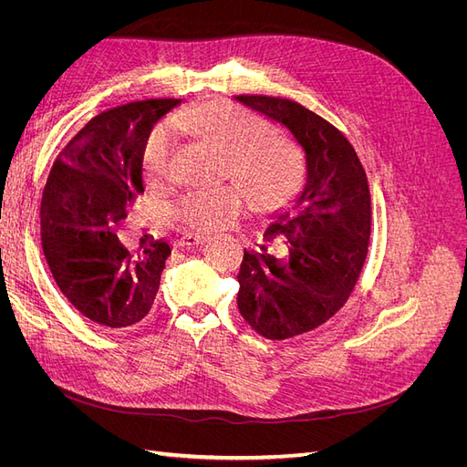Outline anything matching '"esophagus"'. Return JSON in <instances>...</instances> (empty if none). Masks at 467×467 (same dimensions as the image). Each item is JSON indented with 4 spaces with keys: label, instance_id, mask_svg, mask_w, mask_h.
Here are the masks:
<instances>
[{
    "label": "esophagus",
    "instance_id": "1",
    "mask_svg": "<svg viewBox=\"0 0 467 467\" xmlns=\"http://www.w3.org/2000/svg\"><path fill=\"white\" fill-rule=\"evenodd\" d=\"M206 235L201 234H187L179 239V247H194V245H202L206 244Z\"/></svg>",
    "mask_w": 467,
    "mask_h": 467
}]
</instances>
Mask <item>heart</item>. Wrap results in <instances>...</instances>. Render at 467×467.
Returning <instances> with one entry per match:
<instances>
[{
    "label": "heart",
    "mask_w": 467,
    "mask_h": 467,
    "mask_svg": "<svg viewBox=\"0 0 467 467\" xmlns=\"http://www.w3.org/2000/svg\"><path fill=\"white\" fill-rule=\"evenodd\" d=\"M171 126L223 151L225 173L242 182L259 210L285 204L298 191L302 179L298 151L285 138L268 134L266 122L253 112L223 99H208L179 110ZM171 150V129L165 122L153 126L140 151L148 181H161L167 175ZM247 204L242 187L225 185L181 196L173 206V216L191 230L210 232L228 225L245 212Z\"/></svg>",
    "instance_id": "b5f03b06"
}]
</instances>
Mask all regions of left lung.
Returning <instances> with one entry per match:
<instances>
[{"mask_svg":"<svg viewBox=\"0 0 467 467\" xmlns=\"http://www.w3.org/2000/svg\"><path fill=\"white\" fill-rule=\"evenodd\" d=\"M239 103L280 124L306 155L302 191L273 214L266 242L285 237V257L266 245L244 253L237 307L259 335L282 341L319 327L355 290L370 239V191L355 148L304 105L239 95Z\"/></svg>","mask_w":467,"mask_h":467,"instance_id":"1","label":"left lung"}]
</instances>
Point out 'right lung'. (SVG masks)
<instances>
[{
	"label": "right lung",
	"mask_w": 467,
	"mask_h": 467,
	"mask_svg": "<svg viewBox=\"0 0 467 467\" xmlns=\"http://www.w3.org/2000/svg\"><path fill=\"white\" fill-rule=\"evenodd\" d=\"M181 99H148L91 119L60 151L40 202L50 273L81 316L120 329L151 309L171 247L155 242L132 257L117 237L126 204L144 192V140Z\"/></svg>",
	"instance_id": "obj_1"
}]
</instances>
